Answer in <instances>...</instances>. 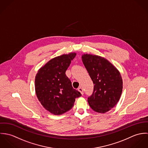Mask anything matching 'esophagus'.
<instances>
[{
	"instance_id": "1",
	"label": "esophagus",
	"mask_w": 148,
	"mask_h": 148,
	"mask_svg": "<svg viewBox=\"0 0 148 148\" xmlns=\"http://www.w3.org/2000/svg\"><path fill=\"white\" fill-rule=\"evenodd\" d=\"M78 90L81 93V94H82V95H83V94H84V91H83V89L82 87L79 88H78Z\"/></svg>"
}]
</instances>
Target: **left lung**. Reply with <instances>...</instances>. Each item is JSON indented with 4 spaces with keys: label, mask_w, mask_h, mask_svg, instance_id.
I'll return each instance as SVG.
<instances>
[{
    "label": "left lung",
    "mask_w": 148,
    "mask_h": 148,
    "mask_svg": "<svg viewBox=\"0 0 148 148\" xmlns=\"http://www.w3.org/2000/svg\"><path fill=\"white\" fill-rule=\"evenodd\" d=\"M82 61L94 84L88 102L95 112L104 113L118 103L123 90V80L117 69L105 58L84 54Z\"/></svg>",
    "instance_id": "8db88e82"
}]
</instances>
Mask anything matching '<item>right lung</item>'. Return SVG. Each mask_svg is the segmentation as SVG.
Returning a JSON list of instances; mask_svg holds the SVG:
<instances>
[{
	"instance_id": "1",
	"label": "right lung",
	"mask_w": 148,
	"mask_h": 148,
	"mask_svg": "<svg viewBox=\"0 0 148 148\" xmlns=\"http://www.w3.org/2000/svg\"><path fill=\"white\" fill-rule=\"evenodd\" d=\"M76 53L56 57L38 71L35 80V92L42 106L55 115L63 114L74 106L75 99L82 96L75 89L65 72Z\"/></svg>"
}]
</instances>
